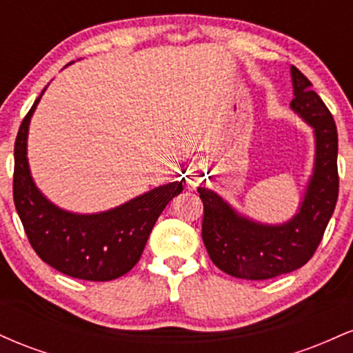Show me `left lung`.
Returning <instances> with one entry per match:
<instances>
[{
  "label": "left lung",
  "mask_w": 353,
  "mask_h": 353,
  "mask_svg": "<svg viewBox=\"0 0 353 353\" xmlns=\"http://www.w3.org/2000/svg\"><path fill=\"white\" fill-rule=\"evenodd\" d=\"M294 112L314 128L315 164L299 212L269 225L241 216L212 190L199 188L204 204L202 241L222 272L245 281H265L289 274L310 261L322 241L339 197L337 125L312 83L290 68Z\"/></svg>",
  "instance_id": "1"
}]
</instances>
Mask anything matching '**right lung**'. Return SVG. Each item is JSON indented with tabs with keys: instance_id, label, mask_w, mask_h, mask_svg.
<instances>
[{
	"instance_id": "1",
	"label": "right lung",
	"mask_w": 353,
	"mask_h": 353,
	"mask_svg": "<svg viewBox=\"0 0 353 353\" xmlns=\"http://www.w3.org/2000/svg\"><path fill=\"white\" fill-rule=\"evenodd\" d=\"M43 92L24 116L16 136V210L31 247L52 269L83 281H112L137 264L157 217L182 192V182L159 185L106 212L74 214L56 208L36 188L26 157L30 121Z\"/></svg>"
}]
</instances>
